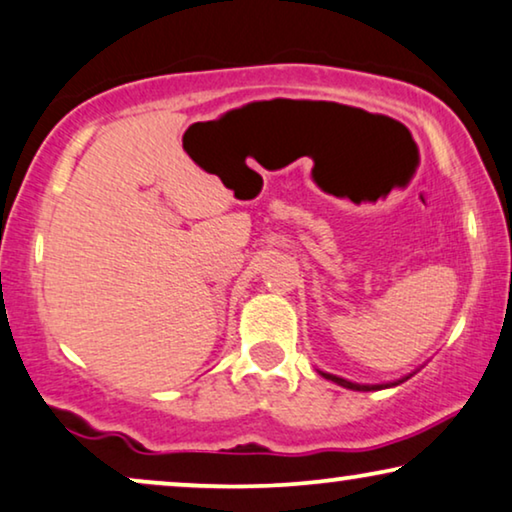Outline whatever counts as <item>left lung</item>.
I'll use <instances>...</instances> for the list:
<instances>
[{"instance_id": "1", "label": "left lung", "mask_w": 512, "mask_h": 512, "mask_svg": "<svg viewBox=\"0 0 512 512\" xmlns=\"http://www.w3.org/2000/svg\"><path fill=\"white\" fill-rule=\"evenodd\" d=\"M318 372H320V370H318ZM320 374H323V377H325L327 381H335L337 386H342V388H351V391H381V388H393V386L403 384V381H407L410 377H414V374H417V372L405 374L403 379L388 381V384H356V381H349V379H344V377H337V374H330V372H320Z\"/></svg>"}]
</instances>
